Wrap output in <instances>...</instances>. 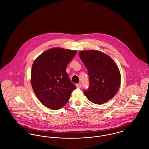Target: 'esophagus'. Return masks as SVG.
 I'll list each match as a JSON object with an SVG mask.
<instances>
[{
	"label": "esophagus",
	"instance_id": "obj_1",
	"mask_svg": "<svg viewBox=\"0 0 149 149\" xmlns=\"http://www.w3.org/2000/svg\"><path fill=\"white\" fill-rule=\"evenodd\" d=\"M76 86L77 88H81V84H76Z\"/></svg>",
	"mask_w": 149,
	"mask_h": 149
}]
</instances>
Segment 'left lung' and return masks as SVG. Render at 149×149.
<instances>
[{"label": "left lung", "mask_w": 149, "mask_h": 149, "mask_svg": "<svg viewBox=\"0 0 149 149\" xmlns=\"http://www.w3.org/2000/svg\"><path fill=\"white\" fill-rule=\"evenodd\" d=\"M79 56L89 75L90 86L88 91H84L85 96L96 104L106 103L120 87L121 76L118 66L108 55L99 50H82Z\"/></svg>", "instance_id": "obj_1"}]
</instances>
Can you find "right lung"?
Here are the masks:
<instances>
[{
	"instance_id": "obj_1",
	"label": "right lung",
	"mask_w": 149,
	"mask_h": 149,
	"mask_svg": "<svg viewBox=\"0 0 149 149\" xmlns=\"http://www.w3.org/2000/svg\"><path fill=\"white\" fill-rule=\"evenodd\" d=\"M76 53L74 50L53 47L43 52L33 62L31 84L45 106L53 110L61 108L76 88L66 72Z\"/></svg>"
}]
</instances>
